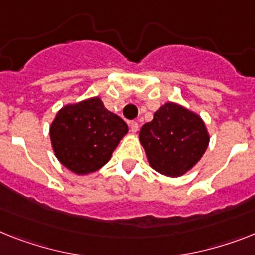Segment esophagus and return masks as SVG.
Listing matches in <instances>:
<instances>
[{
	"instance_id": "esophagus-1",
	"label": "esophagus",
	"mask_w": 255,
	"mask_h": 255,
	"mask_svg": "<svg viewBox=\"0 0 255 255\" xmlns=\"http://www.w3.org/2000/svg\"><path fill=\"white\" fill-rule=\"evenodd\" d=\"M129 126H130V131H131L132 134H135V132L138 131V128H139V126H138V123H135V121H131V123L129 124Z\"/></svg>"
}]
</instances>
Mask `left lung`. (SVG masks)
Listing matches in <instances>:
<instances>
[{"label": "left lung", "instance_id": "1", "mask_svg": "<svg viewBox=\"0 0 255 255\" xmlns=\"http://www.w3.org/2000/svg\"><path fill=\"white\" fill-rule=\"evenodd\" d=\"M139 140L151 168L167 177H181L201 160L210 134L201 116L167 102L142 126Z\"/></svg>", "mask_w": 255, "mask_h": 255}]
</instances>
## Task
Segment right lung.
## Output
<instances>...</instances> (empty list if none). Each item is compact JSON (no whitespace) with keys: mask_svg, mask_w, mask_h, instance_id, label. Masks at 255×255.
I'll return each instance as SVG.
<instances>
[{"mask_svg":"<svg viewBox=\"0 0 255 255\" xmlns=\"http://www.w3.org/2000/svg\"><path fill=\"white\" fill-rule=\"evenodd\" d=\"M128 131L125 121L105 108L99 96L62 107L49 126L58 161L81 176L104 167Z\"/></svg>","mask_w":255,"mask_h":255,"instance_id":"1","label":"right lung"}]
</instances>
